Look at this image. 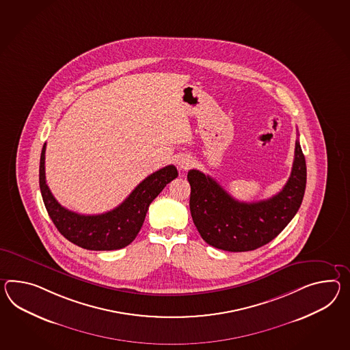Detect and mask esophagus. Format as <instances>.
Instances as JSON below:
<instances>
[{"instance_id": "esophagus-1", "label": "esophagus", "mask_w": 350, "mask_h": 350, "mask_svg": "<svg viewBox=\"0 0 350 350\" xmlns=\"http://www.w3.org/2000/svg\"><path fill=\"white\" fill-rule=\"evenodd\" d=\"M177 163L180 170H188L192 165V158L188 155H180Z\"/></svg>"}]
</instances>
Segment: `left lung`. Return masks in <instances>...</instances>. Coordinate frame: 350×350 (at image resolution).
<instances>
[{
  "instance_id": "8db88e82",
  "label": "left lung",
  "mask_w": 350,
  "mask_h": 350,
  "mask_svg": "<svg viewBox=\"0 0 350 350\" xmlns=\"http://www.w3.org/2000/svg\"><path fill=\"white\" fill-rule=\"evenodd\" d=\"M189 210L201 238L226 252H249L268 244L299 211L306 188V161L299 140L290 178L281 192L258 202H240L210 176L191 170Z\"/></svg>"
}]
</instances>
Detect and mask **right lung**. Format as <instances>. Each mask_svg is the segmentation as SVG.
<instances>
[{
    "label": "right lung",
    "instance_id": "obj_1",
    "mask_svg": "<svg viewBox=\"0 0 350 350\" xmlns=\"http://www.w3.org/2000/svg\"><path fill=\"white\" fill-rule=\"evenodd\" d=\"M45 148L40 155L39 185L51 221L70 243L88 250H116L129 245L142 229L149 205L171 180L178 177L174 165H167L137 185L128 198L109 213L81 215L63 207L51 195L45 180Z\"/></svg>",
    "mask_w": 350,
    "mask_h": 350
}]
</instances>
